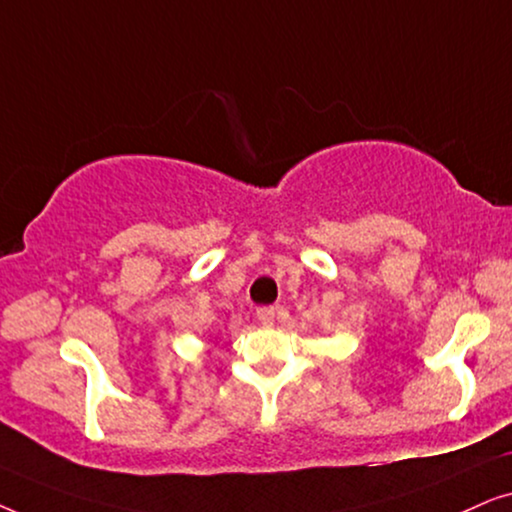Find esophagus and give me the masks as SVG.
Wrapping results in <instances>:
<instances>
[{
  "label": "esophagus",
  "instance_id": "1",
  "mask_svg": "<svg viewBox=\"0 0 512 512\" xmlns=\"http://www.w3.org/2000/svg\"><path fill=\"white\" fill-rule=\"evenodd\" d=\"M256 317L263 326H272L275 324V307H258Z\"/></svg>",
  "mask_w": 512,
  "mask_h": 512
}]
</instances>
